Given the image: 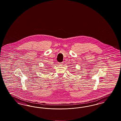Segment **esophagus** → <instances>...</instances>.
Returning a JSON list of instances; mask_svg holds the SVG:
<instances>
[{"mask_svg":"<svg viewBox=\"0 0 121 121\" xmlns=\"http://www.w3.org/2000/svg\"><path fill=\"white\" fill-rule=\"evenodd\" d=\"M63 64H64V62H63L58 63V64L59 65H63Z\"/></svg>","mask_w":121,"mask_h":121,"instance_id":"1","label":"esophagus"}]
</instances>
